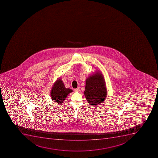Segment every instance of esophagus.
<instances>
[{"mask_svg": "<svg viewBox=\"0 0 158 158\" xmlns=\"http://www.w3.org/2000/svg\"><path fill=\"white\" fill-rule=\"evenodd\" d=\"M80 88H79V87H78V88H77V89H74V91H75V92H78V91H80Z\"/></svg>", "mask_w": 158, "mask_h": 158, "instance_id": "esophagus-1", "label": "esophagus"}]
</instances>
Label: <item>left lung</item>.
Here are the masks:
<instances>
[{
    "instance_id": "1",
    "label": "left lung",
    "mask_w": 158,
    "mask_h": 158,
    "mask_svg": "<svg viewBox=\"0 0 158 158\" xmlns=\"http://www.w3.org/2000/svg\"><path fill=\"white\" fill-rule=\"evenodd\" d=\"M84 94L88 103L92 106L104 102L107 96V90L102 74L97 73L86 79Z\"/></svg>"
}]
</instances>
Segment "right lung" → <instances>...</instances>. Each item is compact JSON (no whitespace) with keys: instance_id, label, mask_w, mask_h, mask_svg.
<instances>
[{"instance_id":"right-lung-1","label":"right lung","mask_w":158,"mask_h":158,"mask_svg":"<svg viewBox=\"0 0 158 158\" xmlns=\"http://www.w3.org/2000/svg\"><path fill=\"white\" fill-rule=\"evenodd\" d=\"M73 92L70 89H66L63 82L59 78L55 82L51 91V97L54 101L58 104L63 103L67 95Z\"/></svg>"}]
</instances>
